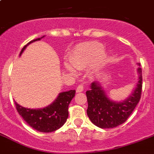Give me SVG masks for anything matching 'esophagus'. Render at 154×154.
Instances as JSON below:
<instances>
[{"label":"esophagus","mask_w":154,"mask_h":154,"mask_svg":"<svg viewBox=\"0 0 154 154\" xmlns=\"http://www.w3.org/2000/svg\"><path fill=\"white\" fill-rule=\"evenodd\" d=\"M77 92H82L84 91V85H79L77 86V89H76Z\"/></svg>","instance_id":"esophagus-1"}]
</instances>
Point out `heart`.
Returning <instances> with one entry per match:
<instances>
[{
    "mask_svg": "<svg viewBox=\"0 0 154 154\" xmlns=\"http://www.w3.org/2000/svg\"><path fill=\"white\" fill-rule=\"evenodd\" d=\"M105 55L102 44L87 42L77 45L69 57V62L65 67L69 73H76L77 69H83L91 66L94 73H97L105 61Z\"/></svg>",
    "mask_w": 154,
    "mask_h": 154,
    "instance_id": "1",
    "label": "heart"
}]
</instances>
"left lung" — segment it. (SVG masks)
Masks as SVG:
<instances>
[{
  "instance_id": "obj_1",
  "label": "left lung",
  "mask_w": 154,
  "mask_h": 154,
  "mask_svg": "<svg viewBox=\"0 0 154 154\" xmlns=\"http://www.w3.org/2000/svg\"><path fill=\"white\" fill-rule=\"evenodd\" d=\"M137 72L140 77L136 89L127 99L122 102L110 100L98 83H92L90 90L86 91L88 103L87 114L92 123L101 129H110L126 121L141 97L143 77L140 63Z\"/></svg>"
}]
</instances>
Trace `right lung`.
<instances>
[{
    "label": "right lung",
    "instance_id": "right-lung-1",
    "mask_svg": "<svg viewBox=\"0 0 154 154\" xmlns=\"http://www.w3.org/2000/svg\"><path fill=\"white\" fill-rule=\"evenodd\" d=\"M43 37L29 42L22 48L20 55L29 44L40 40ZM75 90L60 93L53 104L43 109H26L18 105V103L14 102V104L20 116L23 118V119L31 127L42 133H50L60 129L66 122L68 118V106L73 97L75 96Z\"/></svg>",
    "mask_w": 154,
    "mask_h": 154
}]
</instances>
